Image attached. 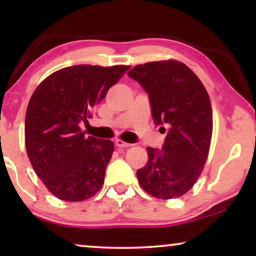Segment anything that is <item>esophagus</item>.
<instances>
[{"label": "esophagus", "mask_w": 256, "mask_h": 256, "mask_svg": "<svg viewBox=\"0 0 256 256\" xmlns=\"http://www.w3.org/2000/svg\"><path fill=\"white\" fill-rule=\"evenodd\" d=\"M115 146H118V148H128V146H130L132 144H129V143L122 141V140H120V138H118V140H115Z\"/></svg>", "instance_id": "obj_1"}]
</instances>
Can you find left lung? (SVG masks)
Returning <instances> with one entry per match:
<instances>
[{
    "label": "left lung",
    "instance_id": "obj_1",
    "mask_svg": "<svg viewBox=\"0 0 256 256\" xmlns=\"http://www.w3.org/2000/svg\"><path fill=\"white\" fill-rule=\"evenodd\" d=\"M148 93L156 126L168 134L162 149L146 148L148 162L138 170L143 190L174 199L190 190L204 169L212 138V107L200 80L186 65L163 60L128 72Z\"/></svg>",
    "mask_w": 256,
    "mask_h": 256
}]
</instances>
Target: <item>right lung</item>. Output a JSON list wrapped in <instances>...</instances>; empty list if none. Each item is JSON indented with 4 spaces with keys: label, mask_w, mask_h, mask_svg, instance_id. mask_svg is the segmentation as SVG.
<instances>
[{
    "label": "right lung",
    "mask_w": 256,
    "mask_h": 256,
    "mask_svg": "<svg viewBox=\"0 0 256 256\" xmlns=\"http://www.w3.org/2000/svg\"><path fill=\"white\" fill-rule=\"evenodd\" d=\"M129 66L74 65L34 90L26 115V146L37 176L56 197L82 202L100 190L114 144L80 129Z\"/></svg>",
    "instance_id": "right-lung-1"
}]
</instances>
